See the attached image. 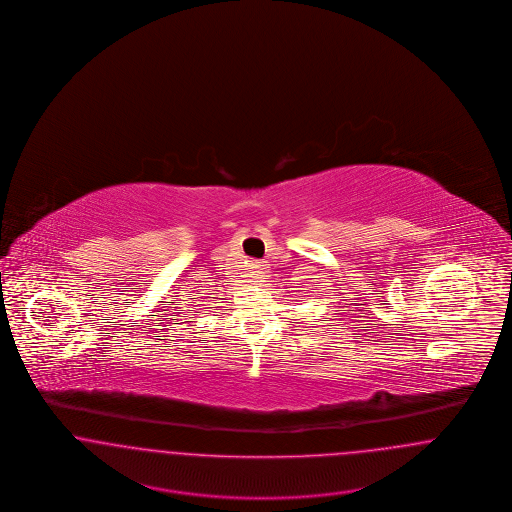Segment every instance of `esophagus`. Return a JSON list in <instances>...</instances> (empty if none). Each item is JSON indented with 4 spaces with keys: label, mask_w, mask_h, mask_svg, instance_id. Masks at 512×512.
<instances>
[{
    "label": "esophagus",
    "mask_w": 512,
    "mask_h": 512,
    "mask_svg": "<svg viewBox=\"0 0 512 512\" xmlns=\"http://www.w3.org/2000/svg\"><path fill=\"white\" fill-rule=\"evenodd\" d=\"M253 272H255V276H257V278H263V274H265V265H263V263H255V265H253Z\"/></svg>",
    "instance_id": "esophagus-1"
}]
</instances>
